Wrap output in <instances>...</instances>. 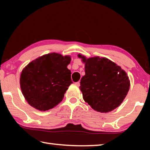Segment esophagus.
Instances as JSON below:
<instances>
[{"label": "esophagus", "instance_id": "obj_1", "mask_svg": "<svg viewBox=\"0 0 150 150\" xmlns=\"http://www.w3.org/2000/svg\"><path fill=\"white\" fill-rule=\"evenodd\" d=\"M75 84L77 85V87H79V86H80V82H79V81H78V82L75 83Z\"/></svg>", "mask_w": 150, "mask_h": 150}]
</instances>
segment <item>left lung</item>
Here are the masks:
<instances>
[{"instance_id":"obj_1","label":"left lung","mask_w":150,"mask_h":150,"mask_svg":"<svg viewBox=\"0 0 150 150\" xmlns=\"http://www.w3.org/2000/svg\"><path fill=\"white\" fill-rule=\"evenodd\" d=\"M85 63V75L79 87L83 98L95 110L108 112L122 103L130 88L126 72L106 58H86L78 55Z\"/></svg>"}]
</instances>
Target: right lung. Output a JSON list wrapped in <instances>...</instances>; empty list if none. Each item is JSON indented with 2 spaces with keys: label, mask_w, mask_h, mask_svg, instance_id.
<instances>
[{
  "label": "right lung",
  "mask_w": 150,
  "mask_h": 150,
  "mask_svg": "<svg viewBox=\"0 0 150 150\" xmlns=\"http://www.w3.org/2000/svg\"><path fill=\"white\" fill-rule=\"evenodd\" d=\"M69 56L53 53L37 58L22 70L20 87L29 105L41 111L57 105L72 83Z\"/></svg>",
  "instance_id": "obj_1"
}]
</instances>
